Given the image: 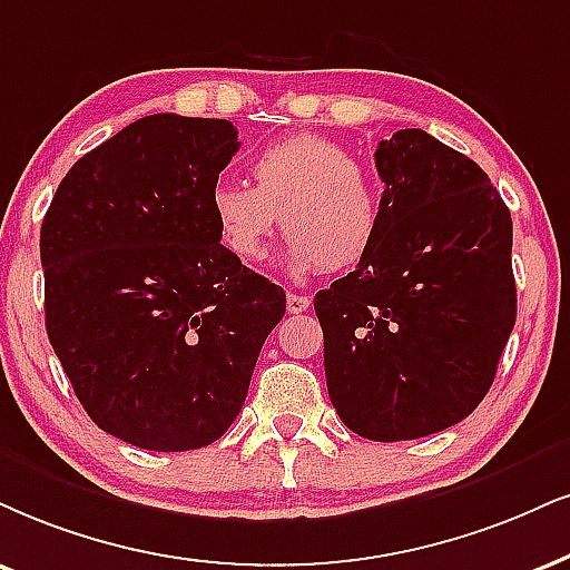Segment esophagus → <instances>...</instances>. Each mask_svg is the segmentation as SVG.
<instances>
[{
  "mask_svg": "<svg viewBox=\"0 0 570 570\" xmlns=\"http://www.w3.org/2000/svg\"><path fill=\"white\" fill-rule=\"evenodd\" d=\"M312 306V298L301 296V293H287V314H301Z\"/></svg>",
  "mask_w": 570,
  "mask_h": 570,
  "instance_id": "34e87169",
  "label": "esophagus"
}]
</instances>
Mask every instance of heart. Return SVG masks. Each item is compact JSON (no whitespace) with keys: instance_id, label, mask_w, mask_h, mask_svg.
Wrapping results in <instances>:
<instances>
[{"instance_id":"heart-1","label":"heart","mask_w":570,"mask_h":570,"mask_svg":"<svg viewBox=\"0 0 570 570\" xmlns=\"http://www.w3.org/2000/svg\"><path fill=\"white\" fill-rule=\"evenodd\" d=\"M253 187L219 181L208 208L216 235L243 264L266 258L283 224L293 272H346L375 248L383 227V187L346 147L320 135H291L262 147L248 164Z\"/></svg>"}]
</instances>
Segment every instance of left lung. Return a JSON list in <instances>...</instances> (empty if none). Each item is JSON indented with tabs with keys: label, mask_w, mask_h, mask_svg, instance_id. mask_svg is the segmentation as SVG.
I'll return each mask as SVG.
<instances>
[{
	"label": "left lung",
	"mask_w": 570,
	"mask_h": 570,
	"mask_svg": "<svg viewBox=\"0 0 570 570\" xmlns=\"http://www.w3.org/2000/svg\"><path fill=\"white\" fill-rule=\"evenodd\" d=\"M383 227L314 296L327 393L351 431L410 441L468 417L515 325L512 219L487 171L423 129L375 150Z\"/></svg>",
	"instance_id": "obj_1"
}]
</instances>
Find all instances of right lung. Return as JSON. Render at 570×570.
Wrapping results in <instances>:
<instances>
[{
    "label": "right lung",
    "instance_id": "add662e5",
    "mask_svg": "<svg viewBox=\"0 0 570 570\" xmlns=\"http://www.w3.org/2000/svg\"><path fill=\"white\" fill-rule=\"evenodd\" d=\"M237 150L224 118L145 116L70 166L41 222L49 343L97 428L131 446L222 439L285 314L210 216Z\"/></svg>",
    "mask_w": 570,
    "mask_h": 570
}]
</instances>
